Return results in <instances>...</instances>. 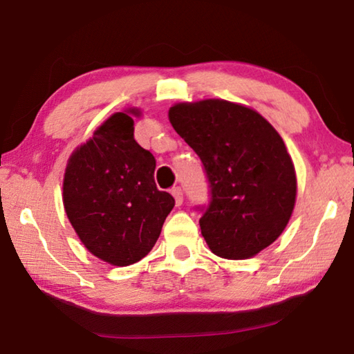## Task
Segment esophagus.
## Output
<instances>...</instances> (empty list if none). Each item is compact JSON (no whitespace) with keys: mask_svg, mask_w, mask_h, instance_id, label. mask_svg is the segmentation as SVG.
Here are the masks:
<instances>
[{"mask_svg":"<svg viewBox=\"0 0 354 354\" xmlns=\"http://www.w3.org/2000/svg\"><path fill=\"white\" fill-rule=\"evenodd\" d=\"M171 194H173V197H175V202H176V205L179 207V205L183 203V200H184V194H183V189L181 187H173L171 189Z\"/></svg>","mask_w":354,"mask_h":354,"instance_id":"1","label":"esophagus"}]
</instances>
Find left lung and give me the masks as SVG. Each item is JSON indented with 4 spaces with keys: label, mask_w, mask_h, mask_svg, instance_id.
I'll return each mask as SVG.
<instances>
[{
    "label": "left lung",
    "mask_w": 354,
    "mask_h": 354,
    "mask_svg": "<svg viewBox=\"0 0 354 354\" xmlns=\"http://www.w3.org/2000/svg\"><path fill=\"white\" fill-rule=\"evenodd\" d=\"M176 133L200 157L209 202L200 229L224 259H248L272 245L291 218L295 171L278 131L250 108L225 100L170 108Z\"/></svg>",
    "instance_id": "8db88e82"
}]
</instances>
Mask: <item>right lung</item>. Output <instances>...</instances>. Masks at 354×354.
<instances>
[{
	"label": "right lung",
	"instance_id": "obj_1",
	"mask_svg": "<svg viewBox=\"0 0 354 354\" xmlns=\"http://www.w3.org/2000/svg\"><path fill=\"white\" fill-rule=\"evenodd\" d=\"M156 159L133 138V119L115 113L77 147L66 167L63 203L79 239L113 266L143 259L175 207L154 181Z\"/></svg>",
	"mask_w": 354,
	"mask_h": 354
}]
</instances>
